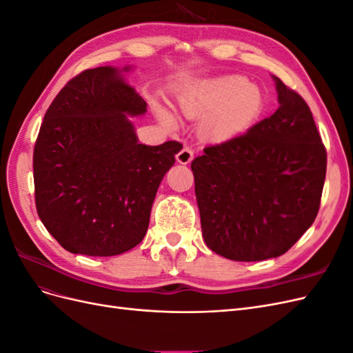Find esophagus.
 Here are the masks:
<instances>
[{
  "instance_id": "34e87169",
  "label": "esophagus",
  "mask_w": 353,
  "mask_h": 353,
  "mask_svg": "<svg viewBox=\"0 0 353 353\" xmlns=\"http://www.w3.org/2000/svg\"><path fill=\"white\" fill-rule=\"evenodd\" d=\"M193 157H194V150L190 145H185L183 150L176 154V160L181 165H188L191 160H193Z\"/></svg>"
}]
</instances>
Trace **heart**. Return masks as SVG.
Here are the masks:
<instances>
[{
  "mask_svg": "<svg viewBox=\"0 0 353 353\" xmlns=\"http://www.w3.org/2000/svg\"><path fill=\"white\" fill-rule=\"evenodd\" d=\"M183 112L190 117L201 114V130L213 140L236 137L258 119L263 108L261 90L241 74L201 79L181 91L178 97ZM156 114L166 126H175L176 119L163 105L154 104Z\"/></svg>",
  "mask_w": 353,
  "mask_h": 353,
  "instance_id": "obj_1",
  "label": "heart"
}]
</instances>
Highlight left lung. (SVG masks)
Here are the masks:
<instances>
[{
  "mask_svg": "<svg viewBox=\"0 0 353 353\" xmlns=\"http://www.w3.org/2000/svg\"><path fill=\"white\" fill-rule=\"evenodd\" d=\"M272 78L275 113L245 134L208 145L191 162L203 239L231 261L284 254L312 225L321 203L327 152L311 109Z\"/></svg>",
  "mask_w": 353,
  "mask_h": 353,
  "instance_id": "left-lung-1",
  "label": "left lung"
}]
</instances>
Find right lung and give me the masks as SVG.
<instances>
[{
  "instance_id": "obj_1",
  "label": "right lung",
  "mask_w": 353,
  "mask_h": 353,
  "mask_svg": "<svg viewBox=\"0 0 353 353\" xmlns=\"http://www.w3.org/2000/svg\"><path fill=\"white\" fill-rule=\"evenodd\" d=\"M145 112L110 66L81 72L50 104L34 148L35 205L63 249L114 256L143 241L157 188L183 148L138 143L128 116Z\"/></svg>"
}]
</instances>
